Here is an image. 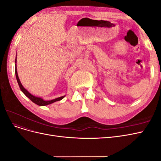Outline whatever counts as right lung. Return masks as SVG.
Returning a JSON list of instances; mask_svg holds the SVG:
<instances>
[{
    "label": "right lung",
    "mask_w": 161,
    "mask_h": 161,
    "mask_svg": "<svg viewBox=\"0 0 161 161\" xmlns=\"http://www.w3.org/2000/svg\"><path fill=\"white\" fill-rule=\"evenodd\" d=\"M16 58H17V56H16ZM16 62H17V59H15V75H16L18 85H19V87H20V89L21 90V91L23 92V93L25 94V95L26 97H27L28 98L30 99L31 101H33L34 103H36L37 105H40V106H45V105H47L52 104L53 103H54V102H56V101H60L65 97V96H62V97H58V98H56L55 99H52V100H50V101H45V100H43V99H42L41 97H36V96L31 95L30 92H28L25 88H24V87L22 85V84H21V82H20V80H19V79L18 74H17V70Z\"/></svg>",
    "instance_id": "1"
}]
</instances>
